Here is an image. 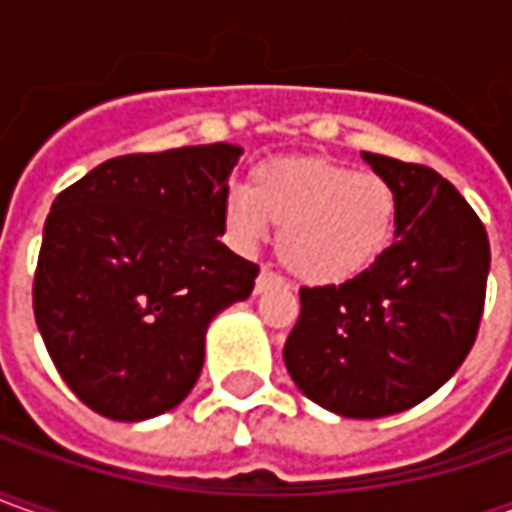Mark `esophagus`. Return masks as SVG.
<instances>
[{
	"label": "esophagus",
	"mask_w": 512,
	"mask_h": 512,
	"mask_svg": "<svg viewBox=\"0 0 512 512\" xmlns=\"http://www.w3.org/2000/svg\"><path fill=\"white\" fill-rule=\"evenodd\" d=\"M274 286H280V277H277V274L269 272V269H263V272L257 274L255 294H263V291L274 289Z\"/></svg>",
	"instance_id": "esophagus-1"
}]
</instances>
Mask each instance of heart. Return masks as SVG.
<instances>
[{
	"label": "heart",
	"instance_id": "heart-1",
	"mask_svg": "<svg viewBox=\"0 0 512 512\" xmlns=\"http://www.w3.org/2000/svg\"><path fill=\"white\" fill-rule=\"evenodd\" d=\"M277 226V257L297 280L334 286L368 272L391 246L397 226L394 186L377 172L334 158H274L246 189L223 198L226 235L252 249Z\"/></svg>",
	"mask_w": 512,
	"mask_h": 512
}]
</instances>
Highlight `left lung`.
Here are the masks:
<instances>
[{"mask_svg": "<svg viewBox=\"0 0 512 512\" xmlns=\"http://www.w3.org/2000/svg\"><path fill=\"white\" fill-rule=\"evenodd\" d=\"M362 161L394 186V243L343 286L300 289L283 360L294 385L348 419L402 414L436 394L473 348L490 272L482 221L439 172Z\"/></svg>", "mask_w": 512, "mask_h": 512, "instance_id": "obj_1", "label": "left lung"}]
</instances>
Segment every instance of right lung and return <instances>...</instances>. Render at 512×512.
<instances>
[{
	"mask_svg": "<svg viewBox=\"0 0 512 512\" xmlns=\"http://www.w3.org/2000/svg\"><path fill=\"white\" fill-rule=\"evenodd\" d=\"M238 144L110 158L50 206L33 280L56 371L96 414L141 422L201 377L206 328L255 289L223 246Z\"/></svg>",
	"mask_w": 512,
	"mask_h": 512,
	"instance_id": "1",
	"label": "right lung"
}]
</instances>
